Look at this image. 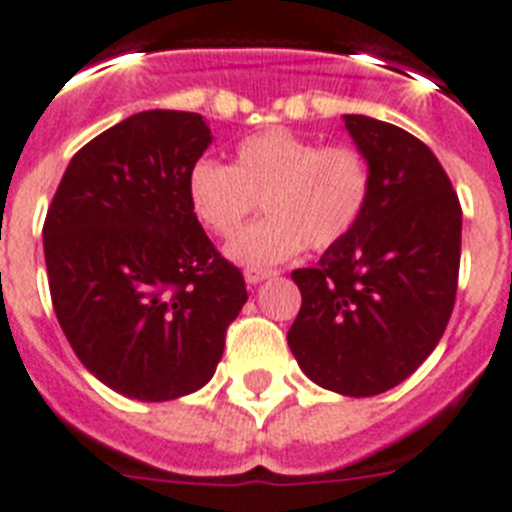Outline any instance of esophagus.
Segmentation results:
<instances>
[{
	"instance_id": "esophagus-1",
	"label": "esophagus",
	"mask_w": 512,
	"mask_h": 512,
	"mask_svg": "<svg viewBox=\"0 0 512 512\" xmlns=\"http://www.w3.org/2000/svg\"><path fill=\"white\" fill-rule=\"evenodd\" d=\"M274 274L277 272H272V269H256V266H251V269H246V282L248 285H259V282L269 280Z\"/></svg>"
}]
</instances>
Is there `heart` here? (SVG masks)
Returning a JSON list of instances; mask_svg holds the SVG:
<instances>
[{
	"label": "heart",
	"instance_id": "1",
	"mask_svg": "<svg viewBox=\"0 0 512 512\" xmlns=\"http://www.w3.org/2000/svg\"><path fill=\"white\" fill-rule=\"evenodd\" d=\"M374 170L350 143H324L266 128L235 146L230 164L198 159L188 172V204L198 225L227 240L256 206L269 217L240 232L227 253L266 266L301 251H327L348 238L369 209Z\"/></svg>",
	"mask_w": 512,
	"mask_h": 512
}]
</instances>
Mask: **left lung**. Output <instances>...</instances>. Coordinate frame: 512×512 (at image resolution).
<instances>
[{
  "label": "left lung",
  "mask_w": 512,
  "mask_h": 512,
  "mask_svg": "<svg viewBox=\"0 0 512 512\" xmlns=\"http://www.w3.org/2000/svg\"><path fill=\"white\" fill-rule=\"evenodd\" d=\"M345 128L369 156L374 193L348 238L290 274L303 303L287 345L308 379L369 398L411 377L445 335L463 211L416 135L363 114H345Z\"/></svg>",
  "instance_id": "obj_1"
}]
</instances>
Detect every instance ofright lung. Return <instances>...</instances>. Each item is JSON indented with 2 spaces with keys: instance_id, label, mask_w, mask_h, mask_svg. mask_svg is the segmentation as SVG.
Wrapping results in <instances>:
<instances>
[{
  "instance_id": "right-lung-1",
  "label": "right lung",
  "mask_w": 512,
  "mask_h": 512,
  "mask_svg": "<svg viewBox=\"0 0 512 512\" xmlns=\"http://www.w3.org/2000/svg\"><path fill=\"white\" fill-rule=\"evenodd\" d=\"M209 143L196 112L133 114L73 156L46 211L59 327L125 398L162 403L204 387L248 301L243 272L188 204V172Z\"/></svg>"
}]
</instances>
